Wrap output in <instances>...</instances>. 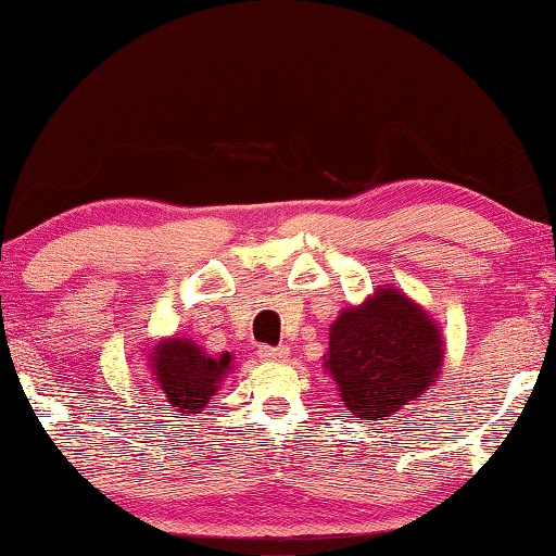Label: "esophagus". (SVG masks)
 <instances>
[{"label": "esophagus", "instance_id": "obj_1", "mask_svg": "<svg viewBox=\"0 0 556 556\" xmlns=\"http://www.w3.org/2000/svg\"><path fill=\"white\" fill-rule=\"evenodd\" d=\"M257 353H260L262 361H267V363H279V361H287V357H289V348H285V345H279V348L262 345Z\"/></svg>", "mask_w": 556, "mask_h": 556}]
</instances>
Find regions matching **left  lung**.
Returning a JSON list of instances; mask_svg holds the SVG:
<instances>
[{
  "label": "left lung",
  "instance_id": "obj_1",
  "mask_svg": "<svg viewBox=\"0 0 556 556\" xmlns=\"http://www.w3.org/2000/svg\"><path fill=\"white\" fill-rule=\"evenodd\" d=\"M444 343L434 318L384 287L331 324L326 370L355 417L378 421L434 384Z\"/></svg>",
  "mask_w": 556,
  "mask_h": 556
}]
</instances>
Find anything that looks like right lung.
I'll list each match as a JSON object with an SVG mask.
<instances>
[{
  "instance_id": "right-lung-1",
  "label": "right lung",
  "mask_w": 556,
  "mask_h": 556,
  "mask_svg": "<svg viewBox=\"0 0 556 556\" xmlns=\"http://www.w3.org/2000/svg\"><path fill=\"white\" fill-rule=\"evenodd\" d=\"M149 361L168 407L181 414H199L232 368L230 353L205 355L191 338H166L154 345Z\"/></svg>"
}]
</instances>
